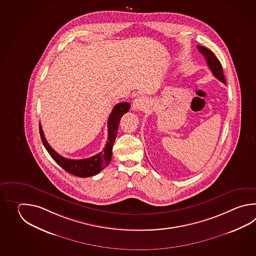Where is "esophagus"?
<instances>
[{
	"label": "esophagus",
	"mask_w": 256,
	"mask_h": 256,
	"mask_svg": "<svg viewBox=\"0 0 256 256\" xmlns=\"http://www.w3.org/2000/svg\"><path fill=\"white\" fill-rule=\"evenodd\" d=\"M147 104H148V102H147L146 98L144 97H138L132 102V110L136 112L144 110L146 109Z\"/></svg>",
	"instance_id": "1"
}]
</instances>
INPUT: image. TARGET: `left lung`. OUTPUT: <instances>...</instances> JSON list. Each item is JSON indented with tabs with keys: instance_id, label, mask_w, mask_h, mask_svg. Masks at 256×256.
I'll return each mask as SVG.
<instances>
[{
	"instance_id": "1",
	"label": "left lung",
	"mask_w": 256,
	"mask_h": 256,
	"mask_svg": "<svg viewBox=\"0 0 256 256\" xmlns=\"http://www.w3.org/2000/svg\"><path fill=\"white\" fill-rule=\"evenodd\" d=\"M196 48L198 49V51L204 56L205 60L207 61L208 66L210 71L212 72L214 76L217 78L220 82L226 84V78L223 74L222 66L220 64V60L216 58V56L213 54L212 51L205 46H196Z\"/></svg>"
}]
</instances>
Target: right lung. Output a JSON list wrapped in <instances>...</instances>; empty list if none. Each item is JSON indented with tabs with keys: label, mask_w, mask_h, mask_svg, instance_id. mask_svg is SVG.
Masks as SVG:
<instances>
[{
	"label": "right lung",
	"mask_w": 256,
	"mask_h": 256,
	"mask_svg": "<svg viewBox=\"0 0 256 256\" xmlns=\"http://www.w3.org/2000/svg\"><path fill=\"white\" fill-rule=\"evenodd\" d=\"M130 107V105L128 102H120L116 104L114 107L108 119V141L106 142L104 150L97 154L96 156L78 160L63 158L49 146L48 142L44 136L42 126L39 124V132L44 146L46 147L51 158H53L62 168L65 169L66 172L80 178H88L95 176L102 170H104L110 162L112 156V146L114 144L116 136L118 132L120 118L124 114L128 112Z\"/></svg>",
	"instance_id": "add662e5"
}]
</instances>
